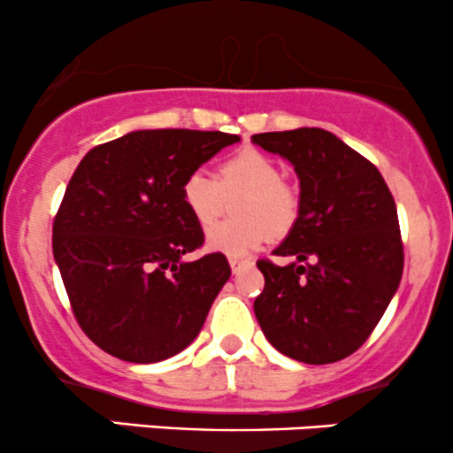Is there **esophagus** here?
<instances>
[{
  "label": "esophagus",
  "mask_w": 453,
  "mask_h": 453,
  "mask_svg": "<svg viewBox=\"0 0 453 453\" xmlns=\"http://www.w3.org/2000/svg\"><path fill=\"white\" fill-rule=\"evenodd\" d=\"M230 266H232V273H241V270H247L253 266V259H241V257H230Z\"/></svg>",
  "instance_id": "34e87169"
}]
</instances>
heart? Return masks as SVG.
<instances>
[{
    "label": "heart",
    "instance_id": "1",
    "mask_svg": "<svg viewBox=\"0 0 453 453\" xmlns=\"http://www.w3.org/2000/svg\"><path fill=\"white\" fill-rule=\"evenodd\" d=\"M238 196L234 212L241 219L223 221L206 232V247L230 257L257 251L270 234L283 236L300 215V194L280 176L279 164L259 149L242 147L223 157L217 179L194 170L183 179L180 197L202 227L219 217L226 196Z\"/></svg>",
    "mask_w": 453,
    "mask_h": 453
}]
</instances>
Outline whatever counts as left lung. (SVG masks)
<instances>
[{
  "instance_id": "obj_1",
  "label": "left lung",
  "mask_w": 453,
  "mask_h": 453,
  "mask_svg": "<svg viewBox=\"0 0 453 453\" xmlns=\"http://www.w3.org/2000/svg\"><path fill=\"white\" fill-rule=\"evenodd\" d=\"M294 164L300 215L274 256L257 259L253 311L270 345L304 364H332L366 342L403 277L396 202L375 164L319 127L256 134Z\"/></svg>"
}]
</instances>
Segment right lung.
Segmentation results:
<instances>
[{"instance_id": "add662e5", "label": "right lung", "mask_w": 453, "mask_h": 453, "mask_svg": "<svg viewBox=\"0 0 453 453\" xmlns=\"http://www.w3.org/2000/svg\"><path fill=\"white\" fill-rule=\"evenodd\" d=\"M238 136L140 129L93 147L53 221V256L78 326L126 362H161L204 326L232 270L223 253L180 262L204 244L180 185Z\"/></svg>"}]
</instances>
